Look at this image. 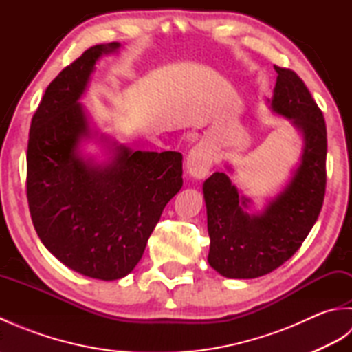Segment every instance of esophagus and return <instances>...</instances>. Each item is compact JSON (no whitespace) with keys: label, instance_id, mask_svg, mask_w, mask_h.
Masks as SVG:
<instances>
[{"label":"esophagus","instance_id":"1","mask_svg":"<svg viewBox=\"0 0 352 352\" xmlns=\"http://www.w3.org/2000/svg\"><path fill=\"white\" fill-rule=\"evenodd\" d=\"M213 163V153L206 144H198L190 149L186 160V170L193 178H204Z\"/></svg>","mask_w":352,"mask_h":352}]
</instances>
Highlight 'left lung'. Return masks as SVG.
I'll list each match as a JSON object with an SVG mask.
<instances>
[{
	"label": "left lung",
	"mask_w": 352,
	"mask_h": 352,
	"mask_svg": "<svg viewBox=\"0 0 352 352\" xmlns=\"http://www.w3.org/2000/svg\"><path fill=\"white\" fill-rule=\"evenodd\" d=\"M274 68L278 77L269 102L272 111L290 119L301 131L302 155L286 188L260 213H248L251 199L239 195L226 172H214L204 182L208 263L227 278H257L281 266L300 250L324 204V115L294 71Z\"/></svg>",
	"instance_id": "left-lung-1"
}]
</instances>
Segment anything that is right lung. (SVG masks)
<instances>
[{
	"mask_svg": "<svg viewBox=\"0 0 352 352\" xmlns=\"http://www.w3.org/2000/svg\"><path fill=\"white\" fill-rule=\"evenodd\" d=\"M119 47H91L51 81L27 149V198L37 236L65 266L106 281L139 263L164 206L183 186L180 153L133 151L104 136L109 162L80 153L92 131L78 101L98 58Z\"/></svg>",
	"mask_w": 352,
	"mask_h": 352,
	"instance_id": "1",
	"label": "right lung"
}]
</instances>
